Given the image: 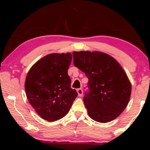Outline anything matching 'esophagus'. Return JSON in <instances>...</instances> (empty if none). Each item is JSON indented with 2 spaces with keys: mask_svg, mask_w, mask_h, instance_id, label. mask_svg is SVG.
Returning a JSON list of instances; mask_svg holds the SVG:
<instances>
[{
  "mask_svg": "<svg viewBox=\"0 0 150 150\" xmlns=\"http://www.w3.org/2000/svg\"><path fill=\"white\" fill-rule=\"evenodd\" d=\"M77 92L78 93V95L79 96H82L83 95V90L82 88H77Z\"/></svg>",
  "mask_w": 150,
  "mask_h": 150,
  "instance_id": "esophagus-1",
  "label": "esophagus"
}]
</instances>
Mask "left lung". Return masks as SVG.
<instances>
[{
	"label": "left lung",
	"mask_w": 150,
	"mask_h": 150,
	"mask_svg": "<svg viewBox=\"0 0 150 150\" xmlns=\"http://www.w3.org/2000/svg\"><path fill=\"white\" fill-rule=\"evenodd\" d=\"M73 64L88 79L83 98L94 120L105 123L122 112L129 103L131 84L126 73L112 57L97 52H73Z\"/></svg>",
	"instance_id": "left-lung-1"
}]
</instances>
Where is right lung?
Listing matches in <instances>:
<instances>
[{
	"label": "right lung",
	"instance_id": "1",
	"mask_svg": "<svg viewBox=\"0 0 150 150\" xmlns=\"http://www.w3.org/2000/svg\"><path fill=\"white\" fill-rule=\"evenodd\" d=\"M72 55L52 54L42 57L28 73L25 91L40 117L54 122L67 115L78 94L68 75Z\"/></svg>",
	"mask_w": 150,
	"mask_h": 150
}]
</instances>
